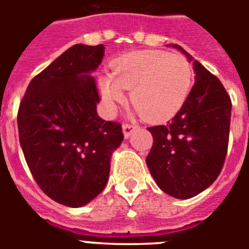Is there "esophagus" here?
<instances>
[{"label":"esophagus","instance_id":"esophagus-1","mask_svg":"<svg viewBox=\"0 0 249 249\" xmlns=\"http://www.w3.org/2000/svg\"><path fill=\"white\" fill-rule=\"evenodd\" d=\"M136 128H137V124H129V123H124V124L122 126L124 138H128L129 136H131L132 132L135 131Z\"/></svg>","mask_w":249,"mask_h":249}]
</instances>
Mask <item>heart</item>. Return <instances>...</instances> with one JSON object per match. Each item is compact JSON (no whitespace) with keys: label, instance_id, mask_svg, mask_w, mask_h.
I'll list each match as a JSON object with an SVG mask.
<instances>
[{"label":"heart","instance_id":"b5f03b06","mask_svg":"<svg viewBox=\"0 0 249 249\" xmlns=\"http://www.w3.org/2000/svg\"><path fill=\"white\" fill-rule=\"evenodd\" d=\"M111 74L98 78L111 107L131 89V102L144 120L160 122L175 116L190 96L193 72L186 57L164 51H135L112 62Z\"/></svg>","mask_w":249,"mask_h":249}]
</instances>
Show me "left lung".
Segmentation results:
<instances>
[{
	"label": "left lung",
	"instance_id": "1",
	"mask_svg": "<svg viewBox=\"0 0 249 249\" xmlns=\"http://www.w3.org/2000/svg\"><path fill=\"white\" fill-rule=\"evenodd\" d=\"M175 48L193 62L196 82L175 117L148 127L153 146L146 158L157 186L179 199L195 197L217 179L230 140V94L221 81L181 46Z\"/></svg>",
	"mask_w": 249,
	"mask_h": 249
}]
</instances>
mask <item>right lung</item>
I'll list each match as a JSON object with an SVG mask.
<instances>
[{
    "label": "right lung",
    "instance_id": "right-lung-1",
    "mask_svg": "<svg viewBox=\"0 0 249 249\" xmlns=\"http://www.w3.org/2000/svg\"><path fill=\"white\" fill-rule=\"evenodd\" d=\"M105 46L74 45L28 85L17 113L19 143L35 181L53 201L81 207L107 184L111 155L123 141L118 122L103 121L93 77Z\"/></svg>",
    "mask_w": 249,
    "mask_h": 249
}]
</instances>
